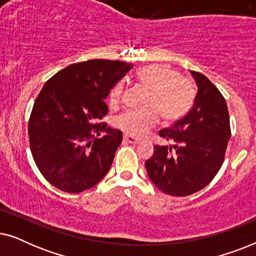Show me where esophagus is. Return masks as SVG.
Listing matches in <instances>:
<instances>
[{"mask_svg":"<svg viewBox=\"0 0 256 256\" xmlns=\"http://www.w3.org/2000/svg\"><path fill=\"white\" fill-rule=\"evenodd\" d=\"M124 140L126 142H128V143H132V144H136V143L140 142L138 138H135L134 136H130V135H124Z\"/></svg>","mask_w":256,"mask_h":256,"instance_id":"obj_1","label":"esophagus"}]
</instances>
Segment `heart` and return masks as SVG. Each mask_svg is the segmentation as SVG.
<instances>
[{
  "instance_id": "obj_1",
  "label": "heart",
  "mask_w": 256,
  "mask_h": 256,
  "mask_svg": "<svg viewBox=\"0 0 256 256\" xmlns=\"http://www.w3.org/2000/svg\"><path fill=\"white\" fill-rule=\"evenodd\" d=\"M176 72L169 66L160 64L143 66L136 72L138 82L150 92L149 106L155 108L166 122H174L184 116L194 101V92L190 84L176 78ZM122 92V82L116 84L110 90L108 101L112 106L118 104ZM156 112L149 110L141 113L126 110L115 118V126L126 134L141 138L158 122Z\"/></svg>"
}]
</instances>
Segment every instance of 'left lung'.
Instances as JSON below:
<instances>
[{
  "label": "left lung",
  "instance_id": "1",
  "mask_svg": "<svg viewBox=\"0 0 256 256\" xmlns=\"http://www.w3.org/2000/svg\"><path fill=\"white\" fill-rule=\"evenodd\" d=\"M197 85L194 104L160 136L169 146H154L146 160L148 176L164 194L185 197L204 188L224 163L230 138L226 101L202 73L190 71Z\"/></svg>",
  "mask_w": 256,
  "mask_h": 256
}]
</instances>
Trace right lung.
<instances>
[{
    "label": "right lung",
    "instance_id": "obj_1",
    "mask_svg": "<svg viewBox=\"0 0 256 256\" xmlns=\"http://www.w3.org/2000/svg\"><path fill=\"white\" fill-rule=\"evenodd\" d=\"M132 68L93 59L70 65L44 84L28 132L34 163L54 188L79 194L106 176L122 132L99 121L108 113L104 99Z\"/></svg>",
    "mask_w": 256,
    "mask_h": 256
}]
</instances>
